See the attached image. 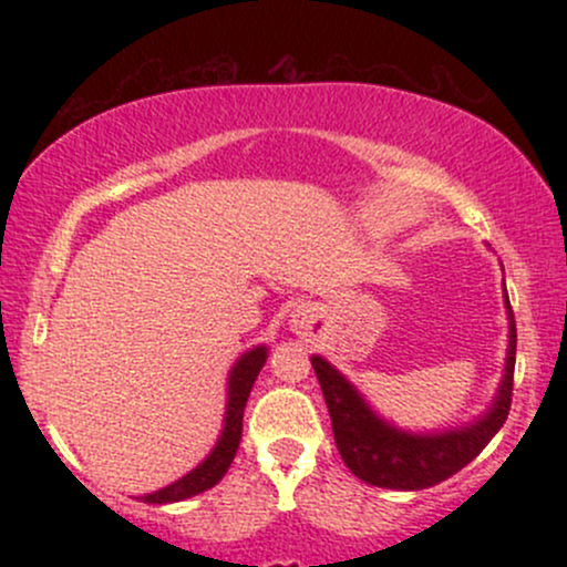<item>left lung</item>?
Returning <instances> with one entry per match:
<instances>
[{
    "mask_svg": "<svg viewBox=\"0 0 567 567\" xmlns=\"http://www.w3.org/2000/svg\"><path fill=\"white\" fill-rule=\"evenodd\" d=\"M506 309H509V357H506V375L501 381L496 402L485 419L455 432L421 437V434H405L389 426L330 362H324L322 357H311L324 402H328L330 421H333L336 447L354 477L375 487L421 491L461 472L483 453L493 434L504 426L512 405L517 328H514L509 298H506Z\"/></svg>",
    "mask_w": 567,
    "mask_h": 567,
    "instance_id": "1",
    "label": "left lung"
}]
</instances>
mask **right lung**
Returning a JSON list of instances; mask_svg holds the SVG:
<instances>
[{
	"mask_svg": "<svg viewBox=\"0 0 567 567\" xmlns=\"http://www.w3.org/2000/svg\"><path fill=\"white\" fill-rule=\"evenodd\" d=\"M266 362V349L258 347L247 351L243 360L237 362L231 370L229 379V405H226V426L224 434H220L218 445L213 447V453L207 455L205 461L194 472H188L186 477H181L178 483L162 487L157 493H148V496H141L146 504H171V501H184L197 496V493L207 491L224 477L226 470L231 466L234 455H237L239 440H243V415L247 396H250L252 383H256L258 373H261Z\"/></svg>",
	"mask_w": 567,
	"mask_h": 567,
	"instance_id": "add662e5",
	"label": "right lung"
}]
</instances>
